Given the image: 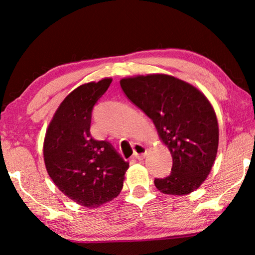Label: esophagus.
<instances>
[{"label":"esophagus","mask_w":255,"mask_h":255,"mask_svg":"<svg viewBox=\"0 0 255 255\" xmlns=\"http://www.w3.org/2000/svg\"><path fill=\"white\" fill-rule=\"evenodd\" d=\"M146 155V147L141 144L133 145V157L137 159H143Z\"/></svg>","instance_id":"1"}]
</instances>
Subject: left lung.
Returning <instances> with one entry per match:
<instances>
[{
	"mask_svg": "<svg viewBox=\"0 0 255 255\" xmlns=\"http://www.w3.org/2000/svg\"><path fill=\"white\" fill-rule=\"evenodd\" d=\"M120 86L153 120L171 152V173L155 179V187L166 195L195 191L210 173L218 149V123L208 99L193 85L165 74L126 77Z\"/></svg>",
	"mask_w": 255,
	"mask_h": 255,
	"instance_id": "obj_1",
	"label": "left lung"
}]
</instances>
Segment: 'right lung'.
Segmentation results:
<instances>
[{
    "label": "right lung",
    "instance_id": "add662e5",
    "mask_svg": "<svg viewBox=\"0 0 255 255\" xmlns=\"http://www.w3.org/2000/svg\"><path fill=\"white\" fill-rule=\"evenodd\" d=\"M112 79L80 85L60 103L47 128L44 159L60 191L81 206L97 208L122 191L129 163L109 141L91 137L92 110Z\"/></svg>",
    "mask_w": 255,
    "mask_h": 255
}]
</instances>
